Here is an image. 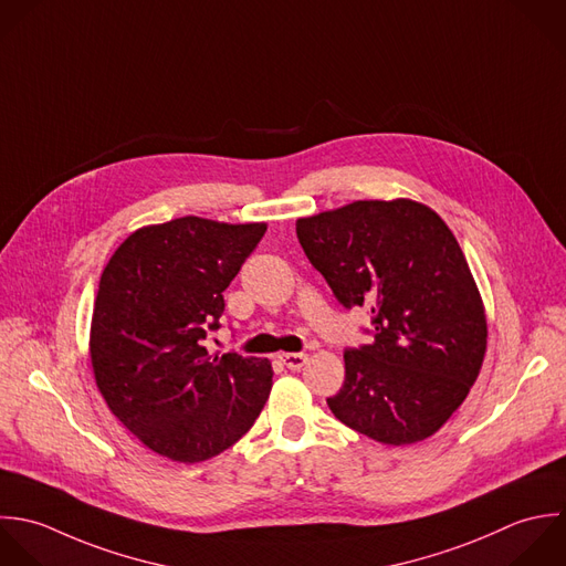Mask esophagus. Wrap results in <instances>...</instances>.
Segmentation results:
<instances>
[{
	"mask_svg": "<svg viewBox=\"0 0 566 566\" xmlns=\"http://www.w3.org/2000/svg\"><path fill=\"white\" fill-rule=\"evenodd\" d=\"M280 361H282L289 370H300V368L308 361V355H306V353H282V355H280Z\"/></svg>",
	"mask_w": 566,
	"mask_h": 566,
	"instance_id": "obj_1",
	"label": "esophagus"
}]
</instances>
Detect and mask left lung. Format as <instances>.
Listing matches in <instances>:
<instances>
[{"instance_id":"8db88e82","label":"left lung","mask_w":566,"mask_h":566,"mask_svg":"<svg viewBox=\"0 0 566 566\" xmlns=\"http://www.w3.org/2000/svg\"><path fill=\"white\" fill-rule=\"evenodd\" d=\"M300 244L346 306H368L375 342L344 353L333 415L384 446H412L459 410L485 350L488 317L470 264L423 202L355 200L300 218Z\"/></svg>"}]
</instances>
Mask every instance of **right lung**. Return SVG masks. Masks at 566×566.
Returning <instances> with one entry per match:
<instances>
[{
    "label": "right lung",
    "instance_id": "1",
    "mask_svg": "<svg viewBox=\"0 0 566 566\" xmlns=\"http://www.w3.org/2000/svg\"><path fill=\"white\" fill-rule=\"evenodd\" d=\"M266 222L198 216L129 233L105 264L90 326L96 388L112 415L151 452L200 463L240 441L271 386L269 359L209 357L222 291L258 247Z\"/></svg>",
    "mask_w": 566,
    "mask_h": 566
}]
</instances>
